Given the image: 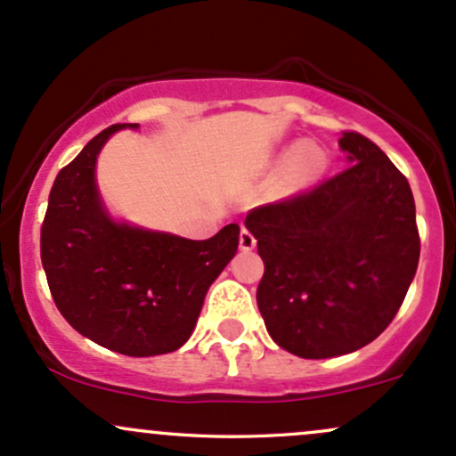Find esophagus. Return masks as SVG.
Wrapping results in <instances>:
<instances>
[{"instance_id":"1","label":"esophagus","mask_w":456,"mask_h":456,"mask_svg":"<svg viewBox=\"0 0 456 456\" xmlns=\"http://www.w3.org/2000/svg\"><path fill=\"white\" fill-rule=\"evenodd\" d=\"M239 248H241L243 252H249V249L256 248V239H254V234L249 232L246 226L241 228V234H239Z\"/></svg>"}]
</instances>
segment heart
I'll return each mask as SVG.
<instances>
[{
    "instance_id": "heart-1",
    "label": "heart",
    "mask_w": 456,
    "mask_h": 456,
    "mask_svg": "<svg viewBox=\"0 0 456 456\" xmlns=\"http://www.w3.org/2000/svg\"><path fill=\"white\" fill-rule=\"evenodd\" d=\"M311 154H313V148H311V145H306V143L296 145V148L289 151V156H291V159H296V160H305ZM308 163H313V160H308Z\"/></svg>"
}]
</instances>
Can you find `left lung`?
I'll return each instance as SVG.
<instances>
[{
	"label": "left lung",
	"instance_id": "obj_1",
	"mask_svg": "<svg viewBox=\"0 0 456 456\" xmlns=\"http://www.w3.org/2000/svg\"><path fill=\"white\" fill-rule=\"evenodd\" d=\"M339 148L341 174L246 217L265 263L258 311L269 337L302 359L350 354L374 341L419 261L404 175L359 132H344Z\"/></svg>",
	"mask_w": 456,
	"mask_h": 456
}]
</instances>
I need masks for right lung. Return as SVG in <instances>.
<instances>
[{
    "label": "right lung",
    "instance_id": "add662e5",
    "mask_svg": "<svg viewBox=\"0 0 456 456\" xmlns=\"http://www.w3.org/2000/svg\"><path fill=\"white\" fill-rule=\"evenodd\" d=\"M117 124L58 171L41 228V261L58 311L80 335L126 356L187 344L215 278L239 248L228 224L207 241L117 222L102 202L95 163Z\"/></svg>",
    "mask_w": 456,
    "mask_h": 456
}]
</instances>
